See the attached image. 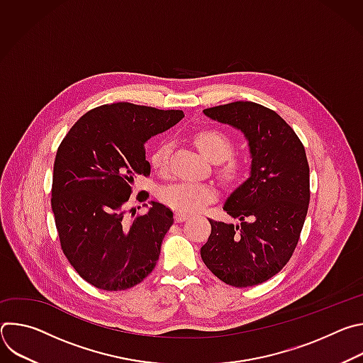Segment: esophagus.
Segmentation results:
<instances>
[{"mask_svg": "<svg viewBox=\"0 0 363 363\" xmlns=\"http://www.w3.org/2000/svg\"><path fill=\"white\" fill-rule=\"evenodd\" d=\"M185 220H188V216H186V214H182V213H177V214H175V221H177V223L185 221Z\"/></svg>", "mask_w": 363, "mask_h": 363, "instance_id": "obj_1", "label": "esophagus"}]
</instances>
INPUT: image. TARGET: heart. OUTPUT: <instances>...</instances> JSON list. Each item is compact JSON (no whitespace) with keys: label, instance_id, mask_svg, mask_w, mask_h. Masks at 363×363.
<instances>
[{"label":"heart","instance_id":"1","mask_svg":"<svg viewBox=\"0 0 363 363\" xmlns=\"http://www.w3.org/2000/svg\"><path fill=\"white\" fill-rule=\"evenodd\" d=\"M196 147L211 161H218L217 171L220 177L228 182H238L245 172V161L238 155L230 153L233 149V139L223 130L216 128H203L192 136ZM171 140H162L150 153L149 162L152 168L165 174L169 167ZM160 198L171 208L182 213L192 214L203 210L206 205L217 198V189L210 184L182 181L168 185L161 189Z\"/></svg>","mask_w":363,"mask_h":363}]
</instances>
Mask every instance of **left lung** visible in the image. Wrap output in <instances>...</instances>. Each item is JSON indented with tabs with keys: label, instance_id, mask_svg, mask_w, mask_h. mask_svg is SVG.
Instances as JSON below:
<instances>
[{
	"label": "left lung",
	"instance_id": "left-lung-1",
	"mask_svg": "<svg viewBox=\"0 0 363 363\" xmlns=\"http://www.w3.org/2000/svg\"><path fill=\"white\" fill-rule=\"evenodd\" d=\"M248 139L250 178L225 201L238 225L208 220L211 234L201 258L225 284L250 287L276 276L290 260L310 201L306 150L293 128L274 111L254 101H233L203 109Z\"/></svg>",
	"mask_w": 363,
	"mask_h": 363
}]
</instances>
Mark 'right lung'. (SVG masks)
Returning <instances> with one entry per match:
<instances>
[{
  "mask_svg": "<svg viewBox=\"0 0 363 363\" xmlns=\"http://www.w3.org/2000/svg\"><path fill=\"white\" fill-rule=\"evenodd\" d=\"M182 118V111L118 101L89 111L63 138L55 161L51 210L65 255L91 286L128 290L157 266L174 213L152 202L147 214L126 217L125 203L135 178L150 175L146 140Z\"/></svg>",
  "mask_w": 363,
  "mask_h": 363,
  "instance_id": "obj_1",
  "label": "right lung"
}]
</instances>
